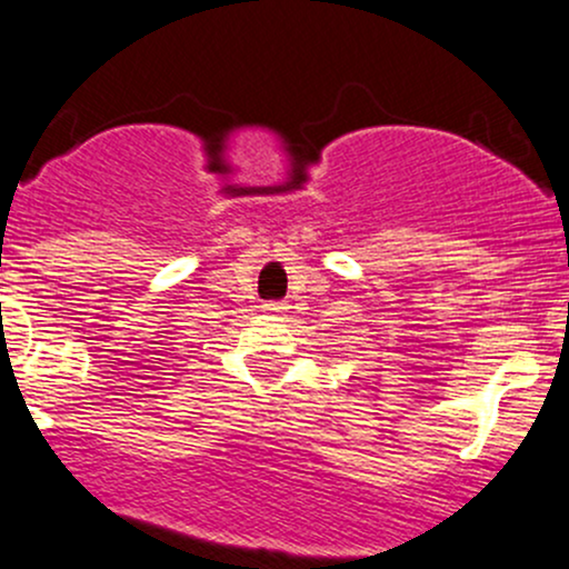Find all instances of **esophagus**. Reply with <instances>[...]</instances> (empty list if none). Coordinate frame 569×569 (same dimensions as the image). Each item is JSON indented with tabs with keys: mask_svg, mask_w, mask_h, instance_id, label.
Returning a JSON list of instances; mask_svg holds the SVG:
<instances>
[{
	"mask_svg": "<svg viewBox=\"0 0 569 569\" xmlns=\"http://www.w3.org/2000/svg\"><path fill=\"white\" fill-rule=\"evenodd\" d=\"M284 309H287V306L282 301H266L263 303V311H268V315H282Z\"/></svg>",
	"mask_w": 569,
	"mask_h": 569,
	"instance_id": "34e87169",
	"label": "esophagus"
}]
</instances>
